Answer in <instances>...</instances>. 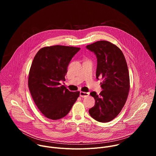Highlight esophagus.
<instances>
[{
	"instance_id": "obj_1",
	"label": "esophagus",
	"mask_w": 156,
	"mask_h": 156,
	"mask_svg": "<svg viewBox=\"0 0 156 156\" xmlns=\"http://www.w3.org/2000/svg\"><path fill=\"white\" fill-rule=\"evenodd\" d=\"M89 95H90V93H89L80 91V96L81 98H86V97H87Z\"/></svg>"
}]
</instances>
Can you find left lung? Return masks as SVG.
<instances>
[{"label": "left lung", "instance_id": "8db88e82", "mask_svg": "<svg viewBox=\"0 0 156 156\" xmlns=\"http://www.w3.org/2000/svg\"><path fill=\"white\" fill-rule=\"evenodd\" d=\"M98 58L96 78L101 77L102 91L99 95L91 92L95 105L89 113L96 121L108 122L121 112L129 91V76L122 51L115 44L99 41L86 46Z\"/></svg>", "mask_w": 156, "mask_h": 156}]
</instances>
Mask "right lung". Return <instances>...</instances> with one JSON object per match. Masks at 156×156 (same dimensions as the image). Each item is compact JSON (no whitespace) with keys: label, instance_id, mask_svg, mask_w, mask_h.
<instances>
[{"label":"right lung","instance_id":"add662e5","mask_svg":"<svg viewBox=\"0 0 156 156\" xmlns=\"http://www.w3.org/2000/svg\"><path fill=\"white\" fill-rule=\"evenodd\" d=\"M80 48L56 45L44 47L34 57L28 76V87L41 112L51 120L69 114L80 96L60 82L65 81L68 65Z\"/></svg>","mask_w":156,"mask_h":156}]
</instances>
